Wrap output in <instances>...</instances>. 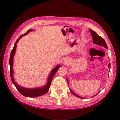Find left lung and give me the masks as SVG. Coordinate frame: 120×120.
Returning a JSON list of instances; mask_svg holds the SVG:
<instances>
[{"mask_svg":"<svg viewBox=\"0 0 120 120\" xmlns=\"http://www.w3.org/2000/svg\"><path fill=\"white\" fill-rule=\"evenodd\" d=\"M89 30H90L91 34L92 35V39H93V42L94 44H95L98 45H101V46H102L105 47L107 48V49L108 48L107 45L105 41L103 39V38H101V36H99V35H98V34H97L95 31H93V30H90V29ZM110 66H111L110 63H109L108 68L109 69L110 68ZM67 82H68V80H67ZM70 91L71 92V93H72L74 95L76 96V97H77V98H82V97H81V96H79V95H77V94H75L72 90H71V89H70ZM94 96H95V95H94Z\"/></svg>","mask_w":120,"mask_h":120,"instance_id":"8db88e82","label":"left lung"}]
</instances>
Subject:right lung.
<instances>
[{
    "label": "right lung",
    "mask_w": 120,
    "mask_h": 120,
    "mask_svg": "<svg viewBox=\"0 0 120 120\" xmlns=\"http://www.w3.org/2000/svg\"><path fill=\"white\" fill-rule=\"evenodd\" d=\"M33 31L32 29H29L28 30V31L25 33V34L21 35L18 39L16 40V42H15L14 46L13 48L11 54H10V60H9V64H10V76H11V80L13 83L14 84L15 87L16 88L17 90L19 92V93H21L22 95L26 97H29V98H35V97H38L40 96H41L42 95H44V94L46 93L48 90H49L51 82H52V81L53 76H55L56 74L57 71L58 70L59 68L60 67V65H58L57 67H55L53 69L52 71L51 72L50 75L49 76V77L48 78V81L47 84L45 86H43L42 88H35L34 89H28V88H25L24 87H22L19 85H18L15 82V81L13 79V57L14 54L15 53V51H16V44L17 42H19V41L20 40V39L24 35H26L27 34H28V33L30 31Z\"/></svg>",
    "instance_id": "add662e5"
}]
</instances>
